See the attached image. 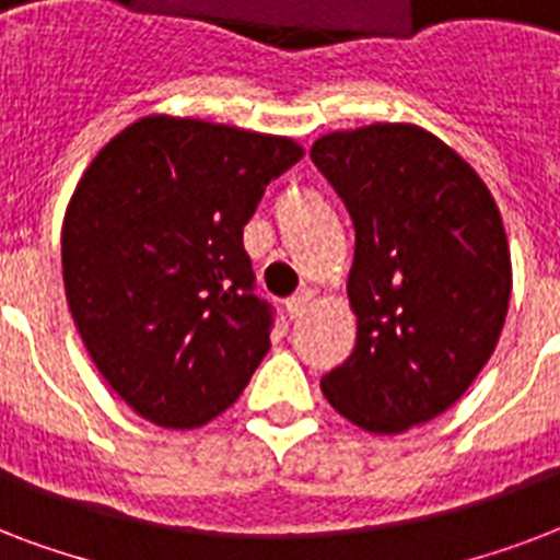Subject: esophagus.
<instances>
[{"mask_svg":"<svg viewBox=\"0 0 560 560\" xmlns=\"http://www.w3.org/2000/svg\"><path fill=\"white\" fill-rule=\"evenodd\" d=\"M312 301H315V289H312V285H303L301 292L292 294V298L285 301V310H289L292 318H303V315L310 312Z\"/></svg>","mask_w":560,"mask_h":560,"instance_id":"34e87169","label":"esophagus"}]
</instances>
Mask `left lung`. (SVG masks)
I'll use <instances>...</instances> for the list:
<instances>
[{
  "label": "left lung",
  "mask_w": 560,
  "mask_h": 560,
  "mask_svg": "<svg viewBox=\"0 0 560 560\" xmlns=\"http://www.w3.org/2000/svg\"><path fill=\"white\" fill-rule=\"evenodd\" d=\"M310 154L357 228V348L320 392L350 423L397 435L450 409L500 341L511 298L502 215L482 177L418 125L324 133Z\"/></svg>",
  "instance_id": "left-lung-1"
}]
</instances>
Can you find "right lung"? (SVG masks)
I'll use <instances>...</instances> for the list:
<instances>
[{
  "mask_svg": "<svg viewBox=\"0 0 560 560\" xmlns=\"http://www.w3.org/2000/svg\"><path fill=\"white\" fill-rule=\"evenodd\" d=\"M301 158L289 137L142 116L78 180L60 233L69 312L98 374L151 423L219 418L271 348L242 231Z\"/></svg>",
  "mask_w": 560,
  "mask_h": 560,
  "instance_id": "right-lung-1",
  "label": "right lung"
}]
</instances>
